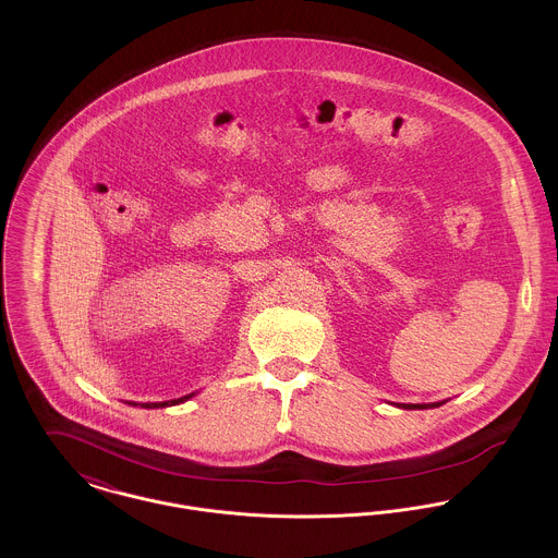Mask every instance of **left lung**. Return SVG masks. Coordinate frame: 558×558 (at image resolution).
Masks as SVG:
<instances>
[{
	"mask_svg": "<svg viewBox=\"0 0 558 558\" xmlns=\"http://www.w3.org/2000/svg\"><path fill=\"white\" fill-rule=\"evenodd\" d=\"M442 403L445 401H434V403H396V405L403 408V410H425V408H438Z\"/></svg>",
	"mask_w": 558,
	"mask_h": 558,
	"instance_id": "1",
	"label": "left lung"
}]
</instances>
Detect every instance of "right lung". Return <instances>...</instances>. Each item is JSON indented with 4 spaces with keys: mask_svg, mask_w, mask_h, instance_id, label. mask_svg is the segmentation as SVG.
<instances>
[{
    "mask_svg": "<svg viewBox=\"0 0 558 558\" xmlns=\"http://www.w3.org/2000/svg\"><path fill=\"white\" fill-rule=\"evenodd\" d=\"M195 396V393H191V396H184V398L180 399H171V401H155V403H135V401H131V405H142V408H167V405H175V403H182V401H186V399H191Z\"/></svg>",
    "mask_w": 558,
    "mask_h": 558,
    "instance_id": "right-lung-1",
    "label": "right lung"
}]
</instances>
